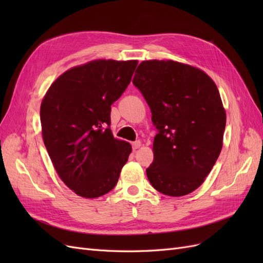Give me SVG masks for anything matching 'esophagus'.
Masks as SVG:
<instances>
[{"label":"esophagus","instance_id":"34e87169","mask_svg":"<svg viewBox=\"0 0 263 263\" xmlns=\"http://www.w3.org/2000/svg\"><path fill=\"white\" fill-rule=\"evenodd\" d=\"M132 146H133V150H136V149H138V148L141 146V142H140L139 140H137V141L133 142Z\"/></svg>","mask_w":263,"mask_h":263}]
</instances>
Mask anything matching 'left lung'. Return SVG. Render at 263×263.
I'll return each instance as SVG.
<instances>
[{
	"instance_id": "left-lung-1",
	"label": "left lung",
	"mask_w": 263,
	"mask_h": 263,
	"mask_svg": "<svg viewBox=\"0 0 263 263\" xmlns=\"http://www.w3.org/2000/svg\"><path fill=\"white\" fill-rule=\"evenodd\" d=\"M133 83L144 95L158 129L154 162L146 170L157 191L192 193L213 169L222 147L226 112L218 89L201 69L173 60H146Z\"/></svg>"
}]
</instances>
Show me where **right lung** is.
Listing matches in <instances>:
<instances>
[{
    "instance_id": "1",
    "label": "right lung",
    "mask_w": 263,
    "mask_h": 263,
    "mask_svg": "<svg viewBox=\"0 0 263 263\" xmlns=\"http://www.w3.org/2000/svg\"><path fill=\"white\" fill-rule=\"evenodd\" d=\"M137 60L98 59L67 70L41 105L44 144L54 170L79 196L97 198L112 191L132 153L114 138L110 105L130 83Z\"/></svg>"
}]
</instances>
